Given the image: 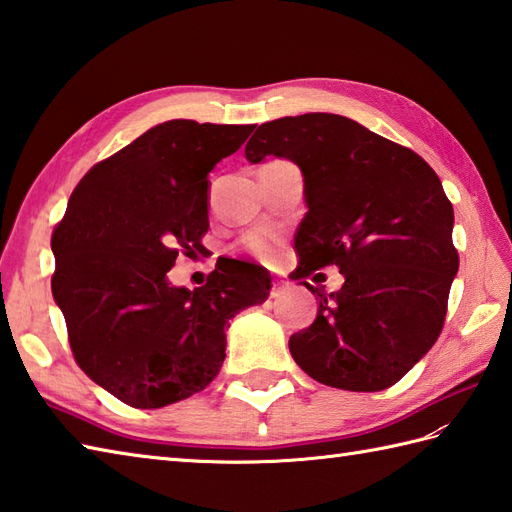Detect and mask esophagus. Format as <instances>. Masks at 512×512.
<instances>
[{
	"label": "esophagus",
	"instance_id": "34e87169",
	"mask_svg": "<svg viewBox=\"0 0 512 512\" xmlns=\"http://www.w3.org/2000/svg\"><path fill=\"white\" fill-rule=\"evenodd\" d=\"M286 290H288V281H284V279H277V281H275V286H273V292H270V295H273V297H281V295H284Z\"/></svg>",
	"mask_w": 512,
	"mask_h": 512
}]
</instances>
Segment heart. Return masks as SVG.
Returning <instances> with one entry per match:
<instances>
[{
	"label": "heart",
	"mask_w": 512,
	"mask_h": 512,
	"mask_svg": "<svg viewBox=\"0 0 512 512\" xmlns=\"http://www.w3.org/2000/svg\"><path fill=\"white\" fill-rule=\"evenodd\" d=\"M246 246H248L250 253H253L259 259H270L275 255V237L266 233V231H259V233L250 235L246 239Z\"/></svg>",
	"instance_id": "b5f03b06"
}]
</instances>
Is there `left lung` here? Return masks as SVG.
Listing matches in <instances>:
<instances>
[{
	"instance_id": "8db88e82",
	"label": "left lung",
	"mask_w": 512,
	"mask_h": 512,
	"mask_svg": "<svg viewBox=\"0 0 512 512\" xmlns=\"http://www.w3.org/2000/svg\"><path fill=\"white\" fill-rule=\"evenodd\" d=\"M257 165L288 158L303 173L308 213L295 235L292 277L339 266L345 284L321 297L290 354L310 378L347 391H380L405 376L442 332L460 257L453 206L416 151L339 114L259 125L244 149Z\"/></svg>"
}]
</instances>
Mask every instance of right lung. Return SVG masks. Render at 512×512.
<instances>
[{
    "label": "right lung",
    "mask_w": 512,
    "mask_h": 512,
    "mask_svg": "<svg viewBox=\"0 0 512 512\" xmlns=\"http://www.w3.org/2000/svg\"><path fill=\"white\" fill-rule=\"evenodd\" d=\"M253 129L184 118L151 127L85 173L54 228L52 297L74 361L129 407L202 391L226 358L228 321L268 299V270L237 259L202 288L167 279L180 250L204 248L209 173Z\"/></svg>",
    "instance_id": "right-lung-1"
}]
</instances>
